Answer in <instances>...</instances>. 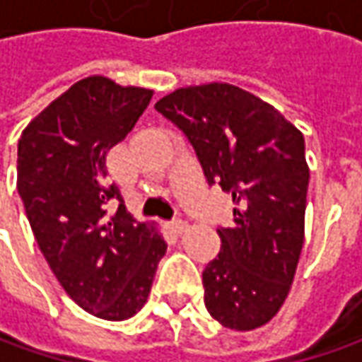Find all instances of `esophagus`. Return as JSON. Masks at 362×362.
Masks as SVG:
<instances>
[{
  "mask_svg": "<svg viewBox=\"0 0 362 362\" xmlns=\"http://www.w3.org/2000/svg\"><path fill=\"white\" fill-rule=\"evenodd\" d=\"M185 230H187V223H185L183 219H177V221L171 223V231H173V233H183Z\"/></svg>",
  "mask_w": 362,
  "mask_h": 362,
  "instance_id": "esophagus-1",
  "label": "esophagus"
}]
</instances>
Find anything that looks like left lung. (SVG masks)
<instances>
[{"label":"left lung","instance_id":"8db88e82","mask_svg":"<svg viewBox=\"0 0 362 362\" xmlns=\"http://www.w3.org/2000/svg\"><path fill=\"white\" fill-rule=\"evenodd\" d=\"M193 145L209 185L231 193L233 226L203 272L205 308L254 330L288 298L304 243L310 169L304 134L280 110L228 82L177 88L155 105Z\"/></svg>","mask_w":362,"mask_h":362}]
</instances>
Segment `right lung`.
Wrapping results in <instances>:
<instances>
[{
  "label": "right lung",
  "instance_id": "add662e5",
  "mask_svg": "<svg viewBox=\"0 0 362 362\" xmlns=\"http://www.w3.org/2000/svg\"><path fill=\"white\" fill-rule=\"evenodd\" d=\"M151 98L148 88L82 78L30 120L18 143V191L35 242L66 294L105 320L145 306L167 252L159 226L134 219L106 181L108 151Z\"/></svg>",
  "mask_w": 362,
  "mask_h": 362
}]
</instances>
